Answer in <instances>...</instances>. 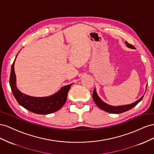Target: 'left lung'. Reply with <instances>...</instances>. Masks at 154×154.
Segmentation results:
<instances>
[{"label": "left lung", "instance_id": "obj_1", "mask_svg": "<svg viewBox=\"0 0 154 154\" xmlns=\"http://www.w3.org/2000/svg\"><path fill=\"white\" fill-rule=\"evenodd\" d=\"M126 45L127 47H128L130 48H132V49H135V48L133 45H130V44H129L127 41H126ZM92 97H93V99L94 100L95 103L97 105V106L100 109H103V110L106 112H108V113H123L125 112L128 111V110H129V109L135 106L136 105H137L140 101V100L143 99L144 95L142 96L139 100H137V101L132 103V104H128V105H125V106H109V105L103 102L98 97L97 94L95 89H94V90L93 94H92Z\"/></svg>", "mask_w": 154, "mask_h": 154}]
</instances>
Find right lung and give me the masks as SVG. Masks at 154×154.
I'll return each instance as SVG.
<instances>
[{"instance_id":"add662e5","label":"right lung","mask_w":154,"mask_h":154,"mask_svg":"<svg viewBox=\"0 0 154 154\" xmlns=\"http://www.w3.org/2000/svg\"><path fill=\"white\" fill-rule=\"evenodd\" d=\"M15 60L11 66L10 85L13 94L18 103L28 110L41 115L54 113L62 108L66 103L68 91L72 84L64 86L57 93L46 97H34L25 95L21 93L16 86V76L14 70Z\"/></svg>"}]
</instances>
